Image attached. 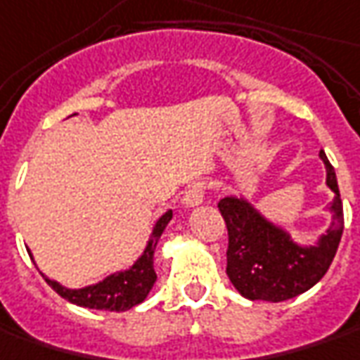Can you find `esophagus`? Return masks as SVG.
I'll use <instances>...</instances> for the list:
<instances>
[{
    "instance_id": "1",
    "label": "esophagus",
    "mask_w": 360,
    "mask_h": 360,
    "mask_svg": "<svg viewBox=\"0 0 360 360\" xmlns=\"http://www.w3.org/2000/svg\"><path fill=\"white\" fill-rule=\"evenodd\" d=\"M203 197L205 183L203 181H195V183H191V185L187 187L185 197H183V203H185V207H195V205L203 203Z\"/></svg>"
}]
</instances>
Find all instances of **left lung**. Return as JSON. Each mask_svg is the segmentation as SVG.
<instances>
[{"label": "left lung", "mask_w": 360, "mask_h": 360, "mask_svg": "<svg viewBox=\"0 0 360 360\" xmlns=\"http://www.w3.org/2000/svg\"><path fill=\"white\" fill-rule=\"evenodd\" d=\"M319 155L327 167V185L335 191V199L330 203L333 223L316 245L292 243L285 231L261 217L243 199L225 197L219 201L229 235L227 275L243 297L269 303L287 301L316 285L333 263L345 225L342 201L335 169L325 151Z\"/></svg>", "instance_id": "obj_1"}]
</instances>
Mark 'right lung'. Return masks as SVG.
I'll return each mask as SVG.
<instances>
[{
    "mask_svg": "<svg viewBox=\"0 0 360 360\" xmlns=\"http://www.w3.org/2000/svg\"><path fill=\"white\" fill-rule=\"evenodd\" d=\"M171 217H173V213L167 211L163 217L157 221L145 251H143L139 261L131 266L129 271L109 275L105 281H101L97 285H91V287H85V289H65V287H61L56 281L45 277L47 285L57 295H61L65 301H69V303L87 307V309L127 311L131 307L143 303L145 297L153 289V283L157 279L155 269H153V253H155L157 243L161 239V233L165 231Z\"/></svg>",
    "mask_w": 360,
    "mask_h": 360,
    "instance_id": "add662e5",
    "label": "right lung"
}]
</instances>
